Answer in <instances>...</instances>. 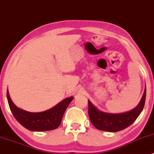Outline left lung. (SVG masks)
<instances>
[{
	"mask_svg": "<svg viewBox=\"0 0 154 154\" xmlns=\"http://www.w3.org/2000/svg\"><path fill=\"white\" fill-rule=\"evenodd\" d=\"M146 89H145L142 99L135 108L122 113H108L100 111L88 100L89 119L91 124L99 130L115 132L123 130L130 126L140 114L146 102Z\"/></svg>",
	"mask_w": 154,
	"mask_h": 154,
	"instance_id": "obj_1",
	"label": "left lung"
}]
</instances>
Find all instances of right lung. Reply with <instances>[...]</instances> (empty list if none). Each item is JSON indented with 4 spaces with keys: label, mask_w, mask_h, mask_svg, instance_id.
<instances>
[{
    "label": "right lung",
    "mask_w": 154,
    "mask_h": 154,
    "mask_svg": "<svg viewBox=\"0 0 154 154\" xmlns=\"http://www.w3.org/2000/svg\"><path fill=\"white\" fill-rule=\"evenodd\" d=\"M8 103L14 118L26 129L35 132L49 131L57 129L60 125L63 114L73 97L66 98L51 109L40 113H31L22 110L13 103L7 89Z\"/></svg>",
    "instance_id": "1"
}]
</instances>
